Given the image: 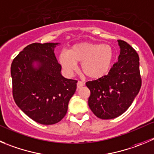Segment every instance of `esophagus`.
Segmentation results:
<instances>
[{
    "label": "esophagus",
    "mask_w": 154,
    "mask_h": 154,
    "mask_svg": "<svg viewBox=\"0 0 154 154\" xmlns=\"http://www.w3.org/2000/svg\"><path fill=\"white\" fill-rule=\"evenodd\" d=\"M84 82L80 81V80H79V81L77 82V88H78V89L81 88V87H84Z\"/></svg>",
    "instance_id": "obj_1"
}]
</instances>
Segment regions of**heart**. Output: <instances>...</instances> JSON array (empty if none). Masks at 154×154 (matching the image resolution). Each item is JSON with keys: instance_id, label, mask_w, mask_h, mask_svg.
<instances>
[{"instance_id": "heart-1", "label": "heart", "mask_w": 154, "mask_h": 154, "mask_svg": "<svg viewBox=\"0 0 154 154\" xmlns=\"http://www.w3.org/2000/svg\"><path fill=\"white\" fill-rule=\"evenodd\" d=\"M114 59V50L109 45L100 43H77L68 51H61L58 61L67 75H72L81 63V70L86 77L99 79L109 72Z\"/></svg>"}]
</instances>
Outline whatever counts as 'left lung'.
I'll use <instances>...</instances> for the list:
<instances>
[{
    "label": "left lung",
    "instance_id": "left-lung-1",
    "mask_svg": "<svg viewBox=\"0 0 154 154\" xmlns=\"http://www.w3.org/2000/svg\"><path fill=\"white\" fill-rule=\"evenodd\" d=\"M119 61L107 75L86 83L90 90L88 105L91 111L101 119H112L130 107L141 87L139 57L136 51L122 40Z\"/></svg>",
    "mask_w": 154,
    "mask_h": 154
}]
</instances>
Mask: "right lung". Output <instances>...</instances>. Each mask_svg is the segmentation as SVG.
Here are the masks:
<instances>
[{
    "instance_id": "add662e5",
    "label": "right lung",
    "mask_w": 154,
    "mask_h": 154,
    "mask_svg": "<svg viewBox=\"0 0 154 154\" xmlns=\"http://www.w3.org/2000/svg\"><path fill=\"white\" fill-rule=\"evenodd\" d=\"M58 44L29 45L11 64L16 104L30 119L42 125L59 122L65 116L69 101L77 89V80L61 75V66L54 53Z\"/></svg>"
}]
</instances>
